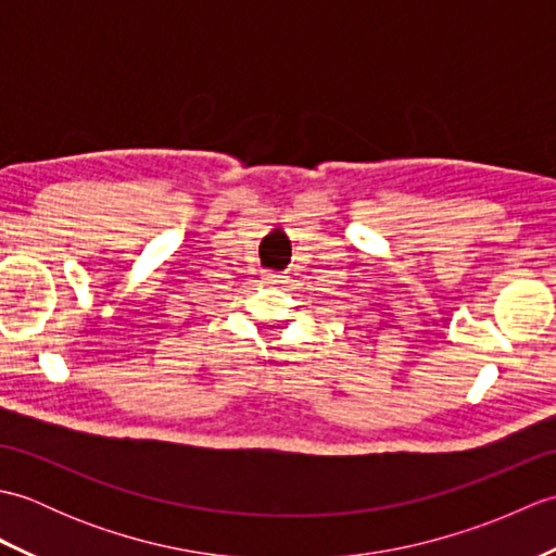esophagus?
Here are the masks:
<instances>
[{
    "label": "esophagus",
    "mask_w": 556,
    "mask_h": 556,
    "mask_svg": "<svg viewBox=\"0 0 556 556\" xmlns=\"http://www.w3.org/2000/svg\"><path fill=\"white\" fill-rule=\"evenodd\" d=\"M265 285H285V281H289L287 271H265Z\"/></svg>",
    "instance_id": "esophagus-1"
}]
</instances>
